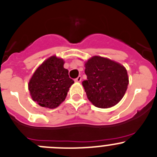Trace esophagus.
<instances>
[{
  "mask_svg": "<svg viewBox=\"0 0 157 157\" xmlns=\"http://www.w3.org/2000/svg\"><path fill=\"white\" fill-rule=\"evenodd\" d=\"M81 80H82L81 77H80V76H79V77H77V78L75 79V81L76 82H80V81H81Z\"/></svg>",
  "mask_w": 157,
  "mask_h": 157,
  "instance_id": "1",
  "label": "esophagus"
}]
</instances>
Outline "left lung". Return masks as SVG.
<instances>
[{
	"mask_svg": "<svg viewBox=\"0 0 157 157\" xmlns=\"http://www.w3.org/2000/svg\"><path fill=\"white\" fill-rule=\"evenodd\" d=\"M87 80L82 82L88 100L95 107L108 108L121 100L128 84L125 67L101 56L91 57L85 63Z\"/></svg>",
	"mask_w": 157,
	"mask_h": 157,
	"instance_id": "obj_1",
	"label": "left lung"
}]
</instances>
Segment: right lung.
Returning <instances> with one entry per match:
<instances>
[{
    "label": "right lung",
    "instance_id": "right-lung-1",
    "mask_svg": "<svg viewBox=\"0 0 157 157\" xmlns=\"http://www.w3.org/2000/svg\"><path fill=\"white\" fill-rule=\"evenodd\" d=\"M63 64V59L52 56L38 67L29 80L32 100L40 106L56 108L65 100L74 81L69 77Z\"/></svg>",
    "mask_w": 157,
    "mask_h": 157
}]
</instances>
